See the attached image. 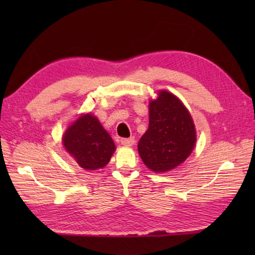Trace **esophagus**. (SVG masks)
I'll return each instance as SVG.
<instances>
[{
    "label": "esophagus",
    "mask_w": 255,
    "mask_h": 255,
    "mask_svg": "<svg viewBox=\"0 0 255 255\" xmlns=\"http://www.w3.org/2000/svg\"><path fill=\"white\" fill-rule=\"evenodd\" d=\"M120 141H122V144H123V145H126V146H131V145H133V143H135V137L122 138V139H120Z\"/></svg>",
    "instance_id": "obj_1"
}]
</instances>
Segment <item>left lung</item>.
Here are the masks:
<instances>
[{
	"mask_svg": "<svg viewBox=\"0 0 255 255\" xmlns=\"http://www.w3.org/2000/svg\"><path fill=\"white\" fill-rule=\"evenodd\" d=\"M196 143L187 108L170 92L161 91L149 103L148 129L138 141V153L154 172H166L185 161Z\"/></svg>",
	"mask_w": 255,
	"mask_h": 255,
	"instance_id": "8db88e82",
	"label": "left lung"
}]
</instances>
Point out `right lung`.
Returning <instances> with one entry per match:
<instances>
[{
    "label": "right lung",
    "mask_w": 255,
    "mask_h": 255,
    "mask_svg": "<svg viewBox=\"0 0 255 255\" xmlns=\"http://www.w3.org/2000/svg\"><path fill=\"white\" fill-rule=\"evenodd\" d=\"M63 144L75 162L85 170L101 169L109 163L116 146L99 120L82 116L67 129Z\"/></svg>",
    "instance_id": "add662e5"
}]
</instances>
